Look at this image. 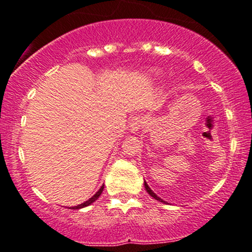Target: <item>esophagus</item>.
Listing matches in <instances>:
<instances>
[{"label": "esophagus", "mask_w": 252, "mask_h": 252, "mask_svg": "<svg viewBox=\"0 0 252 252\" xmlns=\"http://www.w3.org/2000/svg\"><path fill=\"white\" fill-rule=\"evenodd\" d=\"M145 126V118L142 117H134L133 119L129 123V129H130L131 133H138L141 128Z\"/></svg>", "instance_id": "34e87169"}]
</instances>
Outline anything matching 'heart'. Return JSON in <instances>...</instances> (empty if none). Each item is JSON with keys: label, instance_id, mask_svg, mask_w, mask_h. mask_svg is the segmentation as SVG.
<instances>
[{"label": "heart", "instance_id": "1", "mask_svg": "<svg viewBox=\"0 0 252 252\" xmlns=\"http://www.w3.org/2000/svg\"><path fill=\"white\" fill-rule=\"evenodd\" d=\"M151 75H154V77H157V75H158V73L155 72V70H152V72H151Z\"/></svg>", "mask_w": 252, "mask_h": 252}]
</instances>
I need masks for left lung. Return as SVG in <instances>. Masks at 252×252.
<instances>
[{"mask_svg": "<svg viewBox=\"0 0 252 252\" xmlns=\"http://www.w3.org/2000/svg\"><path fill=\"white\" fill-rule=\"evenodd\" d=\"M144 185H145V189H146V191H147V192H149V194H150V195H151V196H152V197H154V199L158 200V201H159V202H163V204H166V201H163V200H162V199H159V197H158V196H157V195H156V194H155V192H154V191H152V190H151V189H150V187H149V185H147V183H146V182H145V183H144Z\"/></svg>", "mask_w": 252, "mask_h": 252, "instance_id": "left-lung-1", "label": "left lung"}]
</instances>
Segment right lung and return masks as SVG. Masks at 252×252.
<instances>
[{
  "label": "right lung",
  "instance_id": "obj_1",
  "mask_svg": "<svg viewBox=\"0 0 252 252\" xmlns=\"http://www.w3.org/2000/svg\"><path fill=\"white\" fill-rule=\"evenodd\" d=\"M103 188H105V185H102V187H101L100 189H98V191L96 192V194L94 195L93 197H90V199H89L88 201L83 202V204H80V205H78V206H73V207H72V210H79V208L86 207V206H89V205H91V204H93V202H95L96 200H97L98 197H100V195L102 194V191H103Z\"/></svg>",
  "mask_w": 252,
  "mask_h": 252
}]
</instances>
